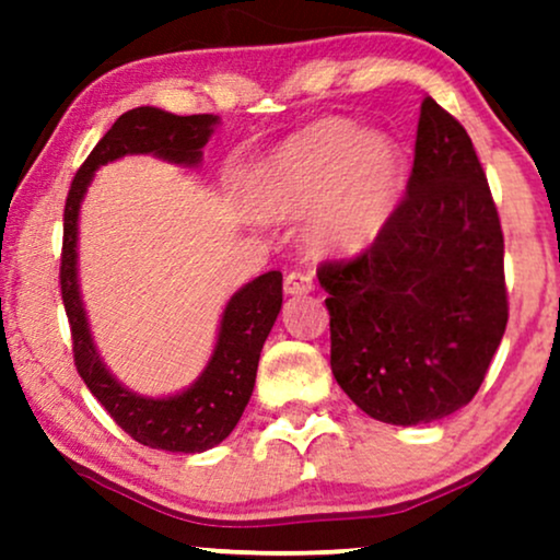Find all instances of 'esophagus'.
I'll return each mask as SVG.
<instances>
[{"mask_svg":"<svg viewBox=\"0 0 560 560\" xmlns=\"http://www.w3.org/2000/svg\"><path fill=\"white\" fill-rule=\"evenodd\" d=\"M284 292L287 294H307L313 292V276L307 271H289L284 276Z\"/></svg>","mask_w":560,"mask_h":560,"instance_id":"34e87169","label":"esophagus"}]
</instances>
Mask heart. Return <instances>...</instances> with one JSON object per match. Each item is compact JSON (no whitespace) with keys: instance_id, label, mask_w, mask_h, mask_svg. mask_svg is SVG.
<instances>
[{"instance_id":"1","label":"heart","mask_w":560,"mask_h":560,"mask_svg":"<svg viewBox=\"0 0 560 560\" xmlns=\"http://www.w3.org/2000/svg\"><path fill=\"white\" fill-rule=\"evenodd\" d=\"M405 189V160L387 133H365L345 118H326L273 147L249 173L260 210L307 215V236L329 253L371 247Z\"/></svg>"}]
</instances>
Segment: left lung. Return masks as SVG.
Here are the masks:
<instances>
[{"instance_id": "1", "label": "left lung", "mask_w": 560, "mask_h": 560, "mask_svg": "<svg viewBox=\"0 0 560 560\" xmlns=\"http://www.w3.org/2000/svg\"><path fill=\"white\" fill-rule=\"evenodd\" d=\"M318 281L331 374L363 413L416 427L474 400L508 324L503 229L471 137L432 96L389 226Z\"/></svg>"}]
</instances>
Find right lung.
I'll return each instance as SVG.
<instances>
[{
    "instance_id": "1",
    "label": "right lung",
    "mask_w": 560,
    "mask_h": 560,
    "mask_svg": "<svg viewBox=\"0 0 560 560\" xmlns=\"http://www.w3.org/2000/svg\"><path fill=\"white\" fill-rule=\"evenodd\" d=\"M218 124L215 115H173L158 107H133L115 120L92 155L83 160L62 215L60 289L75 369L113 421L147 447L168 453H202L234 432L255 387L262 342L281 311V273L268 271L244 284L223 311L218 342L208 365L189 389L171 397H141L126 389L102 363L79 292V210L100 165L126 155H155L176 165H197Z\"/></svg>"
}]
</instances>
